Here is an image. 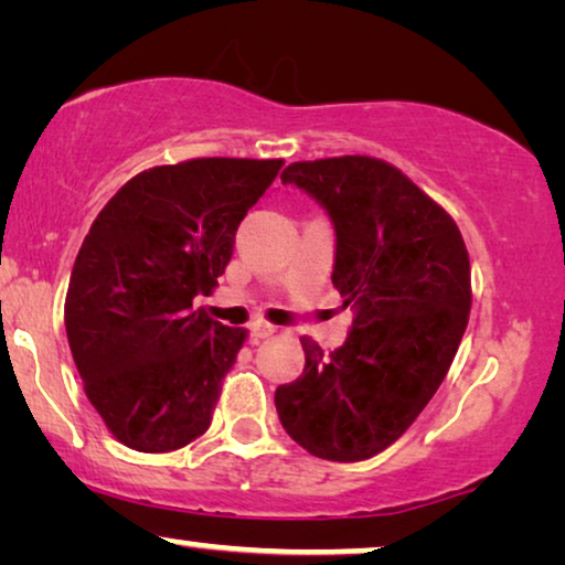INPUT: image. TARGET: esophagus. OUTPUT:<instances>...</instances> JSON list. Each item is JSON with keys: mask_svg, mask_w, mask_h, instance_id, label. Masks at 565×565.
<instances>
[{"mask_svg": "<svg viewBox=\"0 0 565 565\" xmlns=\"http://www.w3.org/2000/svg\"><path fill=\"white\" fill-rule=\"evenodd\" d=\"M275 331H277V327H273V323H267V321H254L252 323V339H254V342L273 337Z\"/></svg>", "mask_w": 565, "mask_h": 565, "instance_id": "esophagus-1", "label": "esophagus"}]
</instances>
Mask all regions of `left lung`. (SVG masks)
Segmentation results:
<instances>
[{
	"mask_svg": "<svg viewBox=\"0 0 565 565\" xmlns=\"http://www.w3.org/2000/svg\"><path fill=\"white\" fill-rule=\"evenodd\" d=\"M280 180L329 211L331 282L354 319L329 354L300 337L303 375L275 391L277 414L316 458L367 460L412 427L452 365L473 303L466 242L452 215L383 159L296 161Z\"/></svg>",
	"mask_w": 565,
	"mask_h": 565,
	"instance_id": "obj_1",
	"label": "left lung"
}]
</instances>
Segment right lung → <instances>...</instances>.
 <instances>
[{"instance_id":"add662e5","label":"right lung","mask_w":565,"mask_h":565,"mask_svg":"<svg viewBox=\"0 0 565 565\" xmlns=\"http://www.w3.org/2000/svg\"><path fill=\"white\" fill-rule=\"evenodd\" d=\"M282 164L203 157L143 169L84 236L66 337L89 404L130 450H180L211 427L249 331L192 300L218 285L238 223Z\"/></svg>"}]
</instances>
